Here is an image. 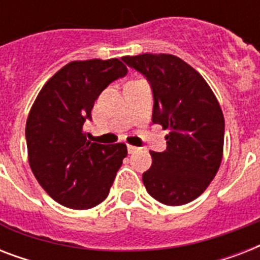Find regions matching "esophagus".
<instances>
[{
	"label": "esophagus",
	"mask_w": 260,
	"mask_h": 260,
	"mask_svg": "<svg viewBox=\"0 0 260 260\" xmlns=\"http://www.w3.org/2000/svg\"><path fill=\"white\" fill-rule=\"evenodd\" d=\"M126 150H128V154H134V152H136V151H138V147L128 146L126 147Z\"/></svg>",
	"instance_id": "obj_1"
}]
</instances>
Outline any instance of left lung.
<instances>
[{"label": "left lung", "mask_w": 260, "mask_h": 260, "mask_svg": "<svg viewBox=\"0 0 260 260\" xmlns=\"http://www.w3.org/2000/svg\"><path fill=\"white\" fill-rule=\"evenodd\" d=\"M122 60L150 82L152 122L170 129L166 151H152V165L143 174L147 191L165 205L193 201L209 186L222 159L224 116L217 98L200 73L174 55Z\"/></svg>", "instance_id": "1"}]
</instances>
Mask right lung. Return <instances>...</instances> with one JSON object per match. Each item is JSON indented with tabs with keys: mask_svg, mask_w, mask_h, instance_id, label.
Listing matches in <instances>:
<instances>
[{
	"mask_svg": "<svg viewBox=\"0 0 260 260\" xmlns=\"http://www.w3.org/2000/svg\"><path fill=\"white\" fill-rule=\"evenodd\" d=\"M118 59L70 62L40 90L25 126L32 173L47 194L71 209H90L108 197L126 146L89 142L83 124L109 83L125 77Z\"/></svg>",
	"mask_w": 260,
	"mask_h": 260,
	"instance_id": "1",
	"label": "right lung"
}]
</instances>
